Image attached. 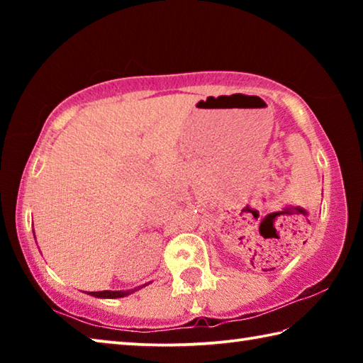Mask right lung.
Masks as SVG:
<instances>
[{
	"instance_id": "right-lung-1",
	"label": "right lung",
	"mask_w": 363,
	"mask_h": 363,
	"mask_svg": "<svg viewBox=\"0 0 363 363\" xmlns=\"http://www.w3.org/2000/svg\"><path fill=\"white\" fill-rule=\"evenodd\" d=\"M139 288H140V286H139ZM139 288H134V290H128V291H110V290H106V291H89L88 294H91V296H94V298L115 299V298H125V296H128V294L138 291Z\"/></svg>"
}]
</instances>
